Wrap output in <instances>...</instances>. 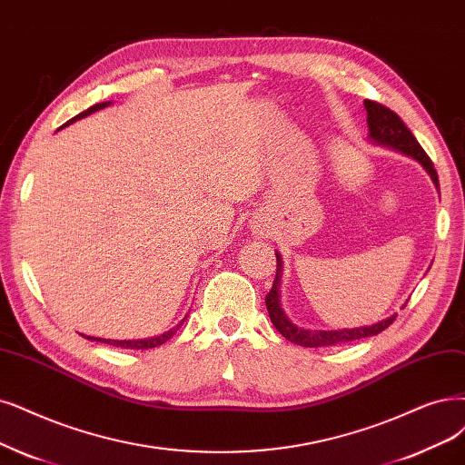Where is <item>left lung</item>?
Masks as SVG:
<instances>
[{
    "label": "left lung",
    "mask_w": 465,
    "mask_h": 465,
    "mask_svg": "<svg viewBox=\"0 0 465 465\" xmlns=\"http://www.w3.org/2000/svg\"><path fill=\"white\" fill-rule=\"evenodd\" d=\"M364 107L368 111V128H370V140L391 147L399 153L408 154V157L416 159L425 170L427 174L431 176L435 187L439 189V176L437 170L431 163V159L427 157V153L423 151V147L418 143V140L414 137L406 124L401 120V116L397 113H392L391 109H387L385 105L377 101H370L364 99ZM278 259V270H276V280H273V285L270 289V293L266 295V308L270 320L287 341L295 342V345L301 347H331V345H341V342H349V341H356V339H364V337H371L385 331L389 325L394 322L397 316H391L387 320L377 322L373 325H364V328H354V330H331V331H311V330H302L297 328L295 323H291L289 318L285 316V312L282 311L280 304V280H282V256L280 252H276Z\"/></svg>",
    "instance_id": "8db88e82"
}]
</instances>
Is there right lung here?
<instances>
[{
    "label": "right lung",
    "instance_id": "right-lung-1",
    "mask_svg": "<svg viewBox=\"0 0 465 465\" xmlns=\"http://www.w3.org/2000/svg\"><path fill=\"white\" fill-rule=\"evenodd\" d=\"M107 105H111V101H105V103H97V105H94V107H90L88 111H84V113H80V114H76L74 118H71L68 120V123L64 124V126H68L71 123H74V120H78V118H84V116H88V114H92V113H95V111H99V109H103V107H107ZM63 128V126H61ZM185 322V318L178 323V325H174V328H172L170 331H166V333H163V335H157V337H149V339H128V341H116V339H101V337H85V339H92V341H97V342H107V345H113V347H120V349H132V351H147V349H154V347H159V345H163V342H166L172 335H174L180 328H182V323Z\"/></svg>",
    "mask_w": 465,
    "mask_h": 465
}]
</instances>
